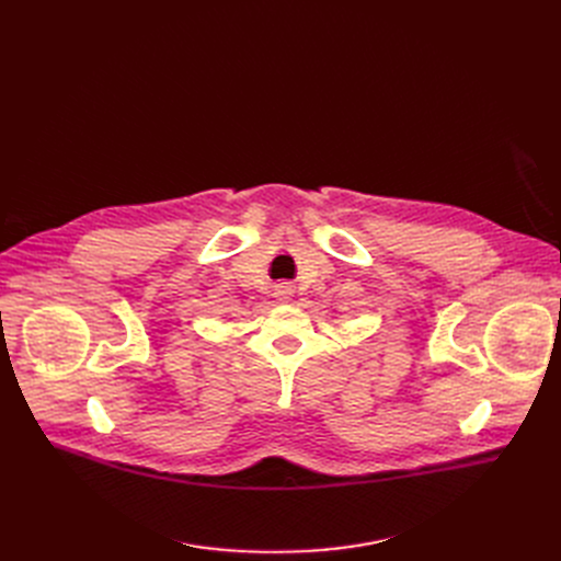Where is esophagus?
Listing matches in <instances>:
<instances>
[{
	"label": "esophagus",
	"instance_id": "34e87169",
	"mask_svg": "<svg viewBox=\"0 0 561 561\" xmlns=\"http://www.w3.org/2000/svg\"><path fill=\"white\" fill-rule=\"evenodd\" d=\"M290 296H293V284H290V282H279V284H275V298L288 300Z\"/></svg>",
	"mask_w": 561,
	"mask_h": 561
}]
</instances>
